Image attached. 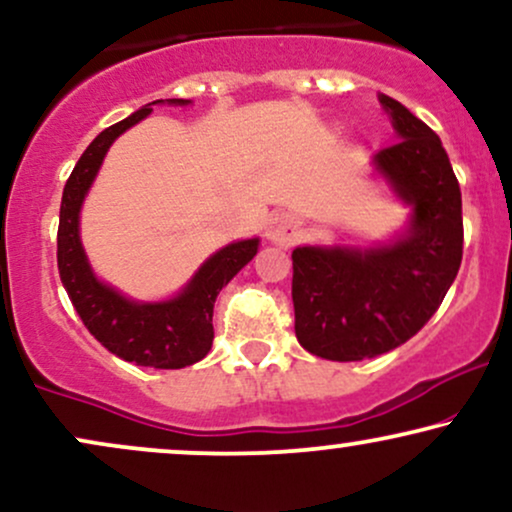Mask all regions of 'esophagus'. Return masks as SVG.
<instances>
[{
  "mask_svg": "<svg viewBox=\"0 0 512 512\" xmlns=\"http://www.w3.org/2000/svg\"><path fill=\"white\" fill-rule=\"evenodd\" d=\"M294 230H296V225H294L292 216H287V213H277V216L268 220L266 237L275 244H287L289 239L294 237Z\"/></svg>",
  "mask_w": 512,
  "mask_h": 512,
  "instance_id": "esophagus-1",
  "label": "esophagus"
}]
</instances>
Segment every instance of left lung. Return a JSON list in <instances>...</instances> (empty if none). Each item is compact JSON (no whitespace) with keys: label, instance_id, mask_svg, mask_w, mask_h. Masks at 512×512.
Instances as JSON below:
<instances>
[{"label":"left lung","instance_id":"1","mask_svg":"<svg viewBox=\"0 0 512 512\" xmlns=\"http://www.w3.org/2000/svg\"><path fill=\"white\" fill-rule=\"evenodd\" d=\"M399 142L372 166L410 206L406 232L380 246H296L294 330L327 361H363L418 334L441 306L463 258V201L449 154L430 125L380 94Z\"/></svg>","mask_w":512,"mask_h":512}]
</instances>
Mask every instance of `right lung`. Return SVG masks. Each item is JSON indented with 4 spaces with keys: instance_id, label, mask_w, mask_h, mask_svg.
<instances>
[{
    "instance_id": "obj_1",
    "label": "right lung",
    "mask_w": 512,
    "mask_h": 512,
    "mask_svg": "<svg viewBox=\"0 0 512 512\" xmlns=\"http://www.w3.org/2000/svg\"><path fill=\"white\" fill-rule=\"evenodd\" d=\"M187 106L189 99H156L151 104ZM142 106L125 121L94 137L63 187L56 235V261L68 299L99 344L123 361L144 368L178 370L201 361L213 344V304L227 282L258 251V237L232 242L208 256L180 294L166 301H132L99 280L80 242V208L106 151L125 130L151 113Z\"/></svg>"
}]
</instances>
